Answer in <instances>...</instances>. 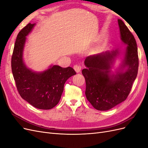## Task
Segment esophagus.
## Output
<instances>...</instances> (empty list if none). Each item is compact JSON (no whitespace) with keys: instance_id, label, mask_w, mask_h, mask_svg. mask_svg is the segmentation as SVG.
I'll return each mask as SVG.
<instances>
[{"instance_id":"1","label":"esophagus","mask_w":148,"mask_h":148,"mask_svg":"<svg viewBox=\"0 0 148 148\" xmlns=\"http://www.w3.org/2000/svg\"><path fill=\"white\" fill-rule=\"evenodd\" d=\"M73 69L75 70V71H76L77 73H78L80 71V70H81L82 69V66L80 65H75L73 66Z\"/></svg>"}]
</instances>
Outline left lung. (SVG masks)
<instances>
[{"instance_id": "obj_1", "label": "left lung", "mask_w": 148, "mask_h": 148, "mask_svg": "<svg viewBox=\"0 0 148 148\" xmlns=\"http://www.w3.org/2000/svg\"><path fill=\"white\" fill-rule=\"evenodd\" d=\"M121 39L127 46L122 68L125 72L109 75L110 65L117 50L89 56L84 60L86 69L82 70L86 81L88 101L98 110H107L126 100L138 74L139 59L136 40L123 21L118 20Z\"/></svg>"}]
</instances>
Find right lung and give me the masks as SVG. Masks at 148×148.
Here are the masks:
<instances>
[{
  "mask_svg": "<svg viewBox=\"0 0 148 148\" xmlns=\"http://www.w3.org/2000/svg\"><path fill=\"white\" fill-rule=\"evenodd\" d=\"M35 24L29 23L18 34L12 56L11 66L16 86L20 96L36 108L51 109L59 103L65 82L76 75L71 67L53 65L42 73L26 67L23 51L26 36Z\"/></svg>",
  "mask_w": 148,
  "mask_h": 148,
  "instance_id": "1",
  "label": "right lung"
}]
</instances>
